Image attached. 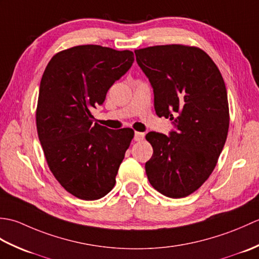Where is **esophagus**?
Listing matches in <instances>:
<instances>
[{"label": "esophagus", "mask_w": 259, "mask_h": 259, "mask_svg": "<svg viewBox=\"0 0 259 259\" xmlns=\"http://www.w3.org/2000/svg\"><path fill=\"white\" fill-rule=\"evenodd\" d=\"M136 141H141L145 139V134L144 133H135V138Z\"/></svg>", "instance_id": "esophagus-1"}]
</instances>
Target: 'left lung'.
<instances>
[{"label": "left lung", "mask_w": 259, "mask_h": 259, "mask_svg": "<svg viewBox=\"0 0 259 259\" xmlns=\"http://www.w3.org/2000/svg\"><path fill=\"white\" fill-rule=\"evenodd\" d=\"M149 79L158 117L169 118V136L148 133L153 155L146 162L151 186L169 198H184L205 183L227 139V91L206 52L181 45L136 50Z\"/></svg>", "instance_id": "1"}]
</instances>
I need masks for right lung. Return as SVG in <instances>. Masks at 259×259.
Masks as SVG:
<instances>
[{"mask_svg":"<svg viewBox=\"0 0 259 259\" xmlns=\"http://www.w3.org/2000/svg\"><path fill=\"white\" fill-rule=\"evenodd\" d=\"M135 61L129 50L79 46L59 52L42 75L36 109L38 140L53 176L83 200L106 196L134 138V130L93 123L92 110Z\"/></svg>","mask_w":259,"mask_h":259,"instance_id":"add662e5","label":"right lung"}]
</instances>
